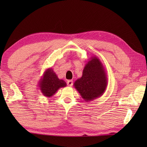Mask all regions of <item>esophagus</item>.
<instances>
[{
    "label": "esophagus",
    "instance_id": "34e87169",
    "mask_svg": "<svg viewBox=\"0 0 147 147\" xmlns=\"http://www.w3.org/2000/svg\"><path fill=\"white\" fill-rule=\"evenodd\" d=\"M67 85L69 86H71L72 85H73V81H72V80H68L67 82Z\"/></svg>",
    "mask_w": 147,
    "mask_h": 147
}]
</instances>
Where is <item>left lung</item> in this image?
<instances>
[{
  "label": "left lung",
  "mask_w": 147,
  "mask_h": 147,
  "mask_svg": "<svg viewBox=\"0 0 147 147\" xmlns=\"http://www.w3.org/2000/svg\"><path fill=\"white\" fill-rule=\"evenodd\" d=\"M74 86L86 102L101 96L107 86V77L104 65L96 56H92L85 64L82 76Z\"/></svg>",
  "instance_id": "obj_1"
}]
</instances>
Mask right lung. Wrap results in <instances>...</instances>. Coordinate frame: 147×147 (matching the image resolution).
<instances>
[{"label": "right lung", "instance_id": "obj_1", "mask_svg": "<svg viewBox=\"0 0 147 147\" xmlns=\"http://www.w3.org/2000/svg\"><path fill=\"white\" fill-rule=\"evenodd\" d=\"M66 86V83L57 77L52 68H48L38 82L40 92L45 97H52L60 88Z\"/></svg>", "mask_w": 147, "mask_h": 147}]
</instances>
